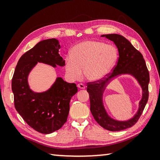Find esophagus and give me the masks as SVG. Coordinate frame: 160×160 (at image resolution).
<instances>
[{
    "mask_svg": "<svg viewBox=\"0 0 160 160\" xmlns=\"http://www.w3.org/2000/svg\"><path fill=\"white\" fill-rule=\"evenodd\" d=\"M78 87L79 88V89H84V88H85V86H84L83 84L80 83V84H78Z\"/></svg>",
    "mask_w": 160,
    "mask_h": 160,
    "instance_id": "obj_1",
    "label": "esophagus"
}]
</instances>
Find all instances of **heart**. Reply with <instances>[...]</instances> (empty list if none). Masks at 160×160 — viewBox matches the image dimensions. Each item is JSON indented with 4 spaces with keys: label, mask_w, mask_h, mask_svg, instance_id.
I'll list each match as a JSON object with an SVG mask.
<instances>
[{
    "label": "heart",
    "mask_w": 160,
    "mask_h": 160,
    "mask_svg": "<svg viewBox=\"0 0 160 160\" xmlns=\"http://www.w3.org/2000/svg\"><path fill=\"white\" fill-rule=\"evenodd\" d=\"M118 57L115 46L98 40H87L73 47L71 57L66 58L64 68L71 80L80 79L84 69L87 79L95 82L103 79L113 71Z\"/></svg>",
    "instance_id": "b5f03b06"
}]
</instances>
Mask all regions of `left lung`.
Listing matches in <instances>:
<instances>
[{
    "mask_svg": "<svg viewBox=\"0 0 160 160\" xmlns=\"http://www.w3.org/2000/svg\"><path fill=\"white\" fill-rule=\"evenodd\" d=\"M106 37L116 45L119 58L116 66L104 80L87 83L89 94L90 110L95 120L102 127L111 131H119L132 127L138 121L148 99L149 72L142 53L131 45L124 36L112 33L101 36ZM129 74L133 76L142 87V98L139 103L138 111L131 119L118 121L111 118L106 113L103 104V93L108 84L120 74Z\"/></svg>",
    "mask_w": 160,
    "mask_h": 160,
    "instance_id": "8db88e82",
    "label": "left lung"
}]
</instances>
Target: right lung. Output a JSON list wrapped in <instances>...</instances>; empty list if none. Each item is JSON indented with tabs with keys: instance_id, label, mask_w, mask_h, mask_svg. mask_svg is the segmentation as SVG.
I'll return each instance as SVG.
<instances>
[{
	"instance_id": "add662e5",
	"label": "right lung",
	"mask_w": 160,
	"mask_h": 160,
	"mask_svg": "<svg viewBox=\"0 0 160 160\" xmlns=\"http://www.w3.org/2000/svg\"><path fill=\"white\" fill-rule=\"evenodd\" d=\"M60 48L55 38L39 42L20 57L12 78L16 111L27 124L43 134L52 133L62 127L67 120L71 98L78 92L76 84L68 83L60 77L45 92L36 93L29 88L28 76L38 62L53 67L64 66Z\"/></svg>"
}]
</instances>
